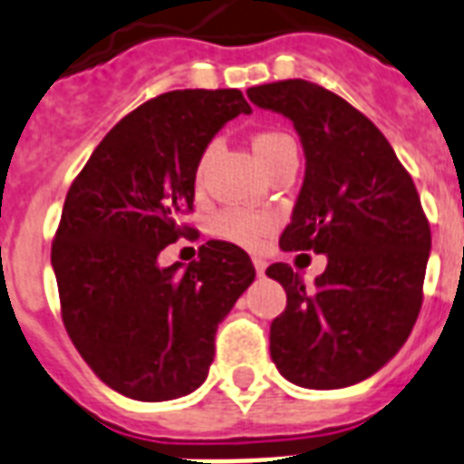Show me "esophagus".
Returning <instances> with one entry per match:
<instances>
[{"mask_svg": "<svg viewBox=\"0 0 464 464\" xmlns=\"http://www.w3.org/2000/svg\"><path fill=\"white\" fill-rule=\"evenodd\" d=\"M254 269H256L259 276H264V271H266V261L259 259V256H254Z\"/></svg>", "mask_w": 464, "mask_h": 464, "instance_id": "obj_1", "label": "esophagus"}]
</instances>
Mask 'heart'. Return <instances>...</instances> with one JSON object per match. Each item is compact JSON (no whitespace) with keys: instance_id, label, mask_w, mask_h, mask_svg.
Segmentation results:
<instances>
[{"instance_id":"b5f03b06","label":"heart","mask_w":464,"mask_h":464,"mask_svg":"<svg viewBox=\"0 0 464 464\" xmlns=\"http://www.w3.org/2000/svg\"><path fill=\"white\" fill-rule=\"evenodd\" d=\"M252 149L256 153V159L261 161L264 169H269L271 163L281 159L285 151H294L295 141L284 131H259L254 134ZM203 173V166L198 169V179ZM274 218L271 215H264V212H249L242 210V208H227L222 210L212 222V229L215 235L227 239L232 245L246 246V249H256V246L264 242V237L269 235L274 229Z\"/></svg>"}]
</instances>
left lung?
<instances>
[{"label":"left lung","instance_id":"left-lung-1","mask_svg":"<svg viewBox=\"0 0 464 464\" xmlns=\"http://www.w3.org/2000/svg\"><path fill=\"white\" fill-rule=\"evenodd\" d=\"M246 95L294 121L305 153L281 249L327 256L313 285L288 264L266 269L288 298L271 360L303 389L364 382L401 350L423 303L430 227L416 186L384 134L325 87L281 80Z\"/></svg>","mask_w":464,"mask_h":464}]
</instances>
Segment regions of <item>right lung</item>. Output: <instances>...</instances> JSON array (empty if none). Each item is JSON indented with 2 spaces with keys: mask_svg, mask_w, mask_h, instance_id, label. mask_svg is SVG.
<instances>
[{
  "mask_svg": "<svg viewBox=\"0 0 464 464\" xmlns=\"http://www.w3.org/2000/svg\"><path fill=\"white\" fill-rule=\"evenodd\" d=\"M252 107L239 90H173L127 114L72 180L53 264L65 330L104 384L170 401L203 384L215 333L256 271L245 249L210 239L198 261L161 266L193 208L205 149Z\"/></svg>",
  "mask_w": 464,
  "mask_h": 464,
  "instance_id": "add662e5",
  "label": "right lung"
}]
</instances>
